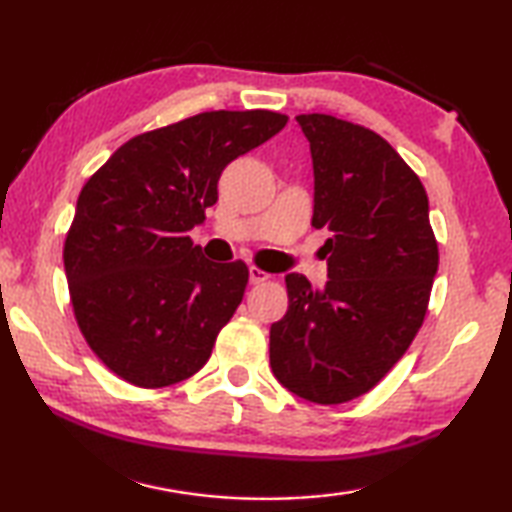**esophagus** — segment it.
Here are the masks:
<instances>
[{
	"mask_svg": "<svg viewBox=\"0 0 512 512\" xmlns=\"http://www.w3.org/2000/svg\"><path fill=\"white\" fill-rule=\"evenodd\" d=\"M248 277H250V284H262V282H266L268 277H271V275L264 273L262 268H257V266H250V268H248Z\"/></svg>",
	"mask_w": 512,
	"mask_h": 512,
	"instance_id": "1",
	"label": "esophagus"
}]
</instances>
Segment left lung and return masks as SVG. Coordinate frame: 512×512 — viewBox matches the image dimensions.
Returning a JSON list of instances; mask_svg holds the SVG:
<instances>
[{
    "label": "left lung",
    "instance_id": "obj_1",
    "mask_svg": "<svg viewBox=\"0 0 512 512\" xmlns=\"http://www.w3.org/2000/svg\"><path fill=\"white\" fill-rule=\"evenodd\" d=\"M314 162V228L327 277L289 273V309L271 325V368L316 404L368 393L422 327L438 271L429 198L384 137L332 115H298Z\"/></svg>",
    "mask_w": 512,
    "mask_h": 512
}]
</instances>
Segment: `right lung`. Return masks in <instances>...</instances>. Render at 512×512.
Returning a JSON list of instances; mask_svg holds the SVG:
<instances>
[{"label": "right lung", "mask_w": 512, "mask_h": 512, "mask_svg": "<svg viewBox=\"0 0 512 512\" xmlns=\"http://www.w3.org/2000/svg\"><path fill=\"white\" fill-rule=\"evenodd\" d=\"M271 110H219L142 133L81 189L65 239L74 316L92 352L142 388L178 384L210 359L248 284L189 230L219 198L223 169L287 126Z\"/></svg>", "instance_id": "right-lung-1"}]
</instances>
